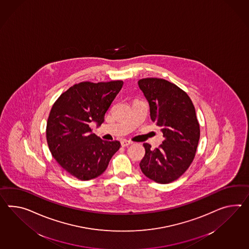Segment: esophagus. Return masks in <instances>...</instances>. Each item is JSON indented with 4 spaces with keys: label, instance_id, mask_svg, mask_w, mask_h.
<instances>
[{
    "label": "esophagus",
    "instance_id": "esophagus-1",
    "mask_svg": "<svg viewBox=\"0 0 249 249\" xmlns=\"http://www.w3.org/2000/svg\"><path fill=\"white\" fill-rule=\"evenodd\" d=\"M121 144H122V146H129V145H131L132 142L129 141V140H122V141H121Z\"/></svg>",
    "mask_w": 249,
    "mask_h": 249
}]
</instances>
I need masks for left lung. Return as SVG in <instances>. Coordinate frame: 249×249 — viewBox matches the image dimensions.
Here are the masks:
<instances>
[{"label":"left lung","instance_id":"8db88e82","mask_svg":"<svg viewBox=\"0 0 249 249\" xmlns=\"http://www.w3.org/2000/svg\"><path fill=\"white\" fill-rule=\"evenodd\" d=\"M149 103L152 122L162 127L163 144L146 154L140 162L145 176L158 183L176 181L192 164L200 140V125L188 94L175 84L161 78L139 81Z\"/></svg>","mask_w":249,"mask_h":249}]
</instances>
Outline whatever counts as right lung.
<instances>
[{"instance_id":"add662e5","label":"right lung","mask_w":249,"mask_h":249,"mask_svg":"<svg viewBox=\"0 0 249 249\" xmlns=\"http://www.w3.org/2000/svg\"><path fill=\"white\" fill-rule=\"evenodd\" d=\"M121 80L82 82L63 92L53 104L47 122V141L53 158L68 174L81 181L101 176L121 147L91 133V122L100 126L122 90Z\"/></svg>"}]
</instances>
